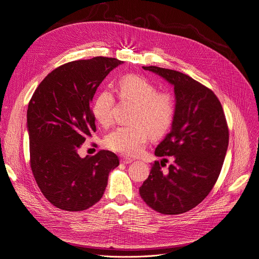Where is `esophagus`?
Returning <instances> with one entry per match:
<instances>
[{
	"label": "esophagus",
	"mask_w": 259,
	"mask_h": 259,
	"mask_svg": "<svg viewBox=\"0 0 259 259\" xmlns=\"http://www.w3.org/2000/svg\"><path fill=\"white\" fill-rule=\"evenodd\" d=\"M133 160V158H130V157H127V156H122L121 158H120V161L122 162V163H124V164H127V163H131Z\"/></svg>",
	"instance_id": "esophagus-1"
}]
</instances>
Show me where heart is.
Listing matches in <instances>:
<instances>
[{
	"mask_svg": "<svg viewBox=\"0 0 259 259\" xmlns=\"http://www.w3.org/2000/svg\"><path fill=\"white\" fill-rule=\"evenodd\" d=\"M119 97L135 102L130 121L106 137V145L115 152L138 155L143 151L149 137L161 136L171 126L175 106L171 95L157 93L156 86L139 75L129 74L118 81ZM115 99L110 90H102L93 103V114L104 127L113 121Z\"/></svg>",
	"mask_w": 259,
	"mask_h": 259,
	"instance_id": "b5f03b06",
	"label": "heart"
}]
</instances>
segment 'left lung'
I'll list each match as a JSON object with an SVG mask.
<instances>
[{"label": "left lung", "instance_id": "1", "mask_svg": "<svg viewBox=\"0 0 259 259\" xmlns=\"http://www.w3.org/2000/svg\"><path fill=\"white\" fill-rule=\"evenodd\" d=\"M174 88L175 112L171 130L155 155L174 161L163 172L155 161L140 187L141 198L161 214H182L197 206L219 179L228 148L229 132L220 100L188 75L158 66H143Z\"/></svg>", "mask_w": 259, "mask_h": 259}]
</instances>
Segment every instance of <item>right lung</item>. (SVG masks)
<instances>
[{
	"label": "right lung",
	"instance_id": "right-lung-1",
	"mask_svg": "<svg viewBox=\"0 0 259 259\" xmlns=\"http://www.w3.org/2000/svg\"><path fill=\"white\" fill-rule=\"evenodd\" d=\"M95 57L65 63L41 80L27 112L30 164L40 191L58 208L84 211L102 198L118 157L100 151L81 158L78 149L96 131L91 101L97 88L118 65Z\"/></svg>",
	"mask_w": 259,
	"mask_h": 259
}]
</instances>
